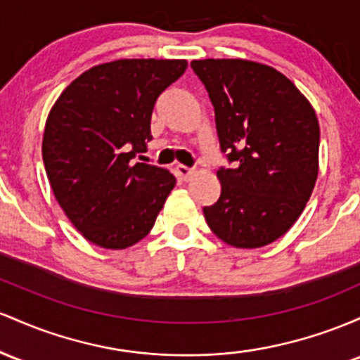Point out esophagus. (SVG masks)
Returning a JSON list of instances; mask_svg holds the SVG:
<instances>
[{"mask_svg": "<svg viewBox=\"0 0 360 360\" xmlns=\"http://www.w3.org/2000/svg\"><path fill=\"white\" fill-rule=\"evenodd\" d=\"M175 173H176V176H179L180 180L187 181V180L192 179L193 169L188 168V167H184V165H176V167H175Z\"/></svg>", "mask_w": 360, "mask_h": 360, "instance_id": "34e87169", "label": "esophagus"}]
</instances>
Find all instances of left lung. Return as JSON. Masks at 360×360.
Returning <instances> with one entry per match:
<instances>
[{
	"instance_id": "left-lung-1",
	"label": "left lung",
	"mask_w": 360,
	"mask_h": 360,
	"mask_svg": "<svg viewBox=\"0 0 360 360\" xmlns=\"http://www.w3.org/2000/svg\"><path fill=\"white\" fill-rule=\"evenodd\" d=\"M209 93L221 153V195L204 207L209 228L236 248H260L301 216L318 176L320 126L282 72L245 59L191 63Z\"/></svg>"
}]
</instances>
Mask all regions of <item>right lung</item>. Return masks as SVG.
I'll use <instances>...</instances> for the list:
<instances>
[{
    "label": "right lung",
    "instance_id": "1",
    "mask_svg": "<svg viewBox=\"0 0 360 360\" xmlns=\"http://www.w3.org/2000/svg\"><path fill=\"white\" fill-rule=\"evenodd\" d=\"M187 70L184 59H119L84 71L54 103L42 158L64 214L102 248L122 250L155 226L176 180L134 163L146 151L156 100Z\"/></svg>",
    "mask_w": 360,
    "mask_h": 360
}]
</instances>
